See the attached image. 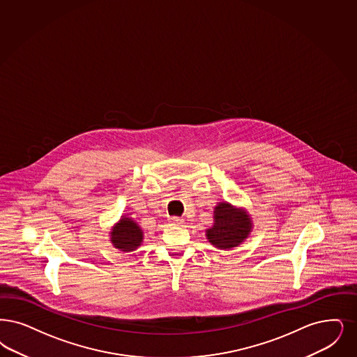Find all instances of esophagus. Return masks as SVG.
<instances>
[{
    "mask_svg": "<svg viewBox=\"0 0 357 357\" xmlns=\"http://www.w3.org/2000/svg\"><path fill=\"white\" fill-rule=\"evenodd\" d=\"M170 225L172 226H182L183 225V219H181V218H172L170 219Z\"/></svg>",
    "mask_w": 357,
    "mask_h": 357,
    "instance_id": "esophagus-1",
    "label": "esophagus"
}]
</instances>
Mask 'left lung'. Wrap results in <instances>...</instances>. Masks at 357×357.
<instances>
[{"label":"left lung","mask_w":357,"mask_h":357,"mask_svg":"<svg viewBox=\"0 0 357 357\" xmlns=\"http://www.w3.org/2000/svg\"><path fill=\"white\" fill-rule=\"evenodd\" d=\"M252 229V218L245 208L223 200L214 207V223L206 229V239L219 250H232L245 242Z\"/></svg>","instance_id":"1"}]
</instances>
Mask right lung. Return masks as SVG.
Returning a JSON list of instances; mask_svg holds the SVG:
<instances>
[{
	"instance_id": "obj_1",
	"label": "right lung",
	"mask_w": 357,
	"mask_h": 357,
	"mask_svg": "<svg viewBox=\"0 0 357 357\" xmlns=\"http://www.w3.org/2000/svg\"><path fill=\"white\" fill-rule=\"evenodd\" d=\"M110 243L122 252H131L141 247L143 243V229L138 222L128 215H122L109 232Z\"/></svg>"
}]
</instances>
